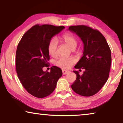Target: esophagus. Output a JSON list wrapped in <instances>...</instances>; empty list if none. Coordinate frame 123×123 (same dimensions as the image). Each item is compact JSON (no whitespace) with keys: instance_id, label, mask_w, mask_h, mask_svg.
<instances>
[{"instance_id":"34e87169","label":"esophagus","mask_w":123,"mask_h":123,"mask_svg":"<svg viewBox=\"0 0 123 123\" xmlns=\"http://www.w3.org/2000/svg\"><path fill=\"white\" fill-rule=\"evenodd\" d=\"M70 72V71L68 70H62V73H63V75H66V74H68Z\"/></svg>"}]
</instances>
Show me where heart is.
<instances>
[{"label":"heart","mask_w":123,"mask_h":123,"mask_svg":"<svg viewBox=\"0 0 123 123\" xmlns=\"http://www.w3.org/2000/svg\"><path fill=\"white\" fill-rule=\"evenodd\" d=\"M61 40L70 47L72 49H75L77 45V41L74 36L70 34H65L62 36ZM58 42L55 38L51 39L48 45V51L52 57L57 55ZM76 60L73 57H60L55 62V65L63 69H68L75 63Z\"/></svg>","instance_id":"b5f03b06"}]
</instances>
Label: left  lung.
<instances>
[{"mask_svg":"<svg viewBox=\"0 0 123 123\" xmlns=\"http://www.w3.org/2000/svg\"><path fill=\"white\" fill-rule=\"evenodd\" d=\"M68 30L75 33L84 43L83 56L75 66L85 69L82 75L74 71L76 80L71 88L77 94L91 96L96 94L108 80L111 62V50L99 31L86 25H73Z\"/></svg>","mask_w":123,"mask_h":123,"instance_id":"1","label":"left lung"}]
</instances>
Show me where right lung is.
Returning <instances> with one entry per match:
<instances>
[{"label": "right lung", "mask_w": 123, "mask_h": 123, "mask_svg": "<svg viewBox=\"0 0 123 123\" xmlns=\"http://www.w3.org/2000/svg\"><path fill=\"white\" fill-rule=\"evenodd\" d=\"M65 28L35 25L25 33L17 46L15 66L18 77L27 92L36 98H43L52 94L62 76L59 67L52 66L51 72L43 71V68L49 63V42Z\"/></svg>", "instance_id": "obj_1"}]
</instances>
